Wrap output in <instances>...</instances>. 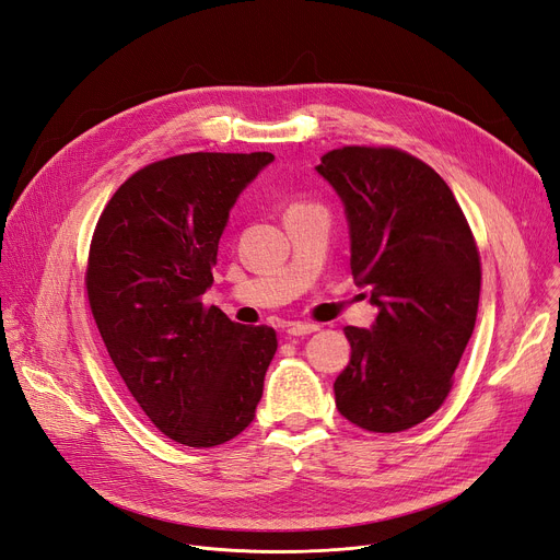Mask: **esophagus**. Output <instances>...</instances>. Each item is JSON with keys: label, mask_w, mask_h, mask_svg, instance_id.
Wrapping results in <instances>:
<instances>
[{"label": "esophagus", "mask_w": 560, "mask_h": 560, "mask_svg": "<svg viewBox=\"0 0 560 560\" xmlns=\"http://www.w3.org/2000/svg\"><path fill=\"white\" fill-rule=\"evenodd\" d=\"M318 329H320V327L315 325V323H302V320L288 323V325H285V334H288V336H308V334L318 331Z\"/></svg>", "instance_id": "34e87169"}]
</instances>
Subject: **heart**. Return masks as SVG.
<instances>
[{
  "label": "heart",
  "mask_w": 560,
  "mask_h": 560,
  "mask_svg": "<svg viewBox=\"0 0 560 560\" xmlns=\"http://www.w3.org/2000/svg\"><path fill=\"white\" fill-rule=\"evenodd\" d=\"M295 206H306V203H293V206H290V208H295Z\"/></svg>",
  "instance_id": "heart-1"
}]
</instances>
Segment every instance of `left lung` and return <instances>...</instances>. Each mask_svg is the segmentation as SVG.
<instances>
[{"label": "left lung", "instance_id": "8db88e82", "mask_svg": "<svg viewBox=\"0 0 560 560\" xmlns=\"http://www.w3.org/2000/svg\"><path fill=\"white\" fill-rule=\"evenodd\" d=\"M346 206L350 267L380 308L346 327L336 407L369 432H402L440 409L474 334L480 254L444 178L394 145H343L315 166Z\"/></svg>", "mask_w": 560, "mask_h": 560}]
</instances>
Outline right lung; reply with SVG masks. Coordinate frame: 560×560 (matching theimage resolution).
<instances>
[{"label": "right lung", "instance_id": "1", "mask_svg": "<svg viewBox=\"0 0 560 560\" xmlns=\"http://www.w3.org/2000/svg\"><path fill=\"white\" fill-rule=\"evenodd\" d=\"M272 153H185L139 168L95 224L86 295L143 415L191 448L231 442L262 396L277 331L203 304L240 191Z\"/></svg>", "mask_w": 560, "mask_h": 560}]
</instances>
